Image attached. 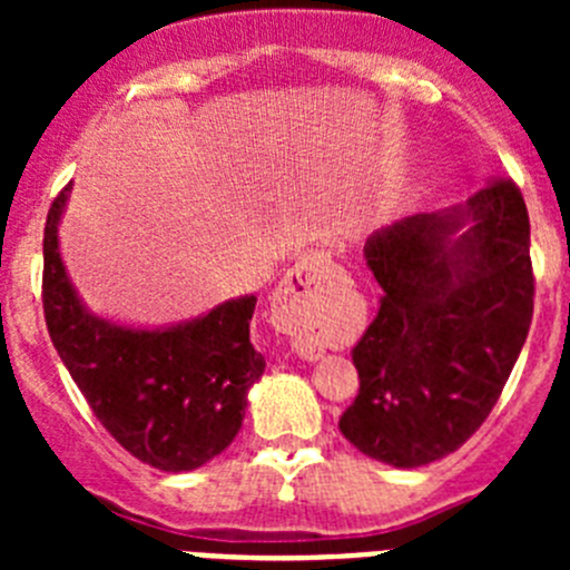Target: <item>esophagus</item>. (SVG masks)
I'll return each instance as SVG.
<instances>
[{
  "mask_svg": "<svg viewBox=\"0 0 570 570\" xmlns=\"http://www.w3.org/2000/svg\"><path fill=\"white\" fill-rule=\"evenodd\" d=\"M336 273L338 267L325 253H308L286 273V278L278 286V297H275V314H278V322L286 327V333L303 338L308 322H312L314 303L333 284ZM303 350L312 361L317 358V353H312L308 347Z\"/></svg>",
  "mask_w": 570,
  "mask_h": 570,
  "instance_id": "34e87169",
  "label": "esophagus"
}]
</instances>
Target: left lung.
I'll use <instances>...</instances> for the list:
<instances>
[{
	"mask_svg": "<svg viewBox=\"0 0 570 570\" xmlns=\"http://www.w3.org/2000/svg\"><path fill=\"white\" fill-rule=\"evenodd\" d=\"M381 312L353 350L361 389L338 419L366 458L416 469L469 441L532 322L530 217L513 181L372 234Z\"/></svg>",
	"mask_w": 570,
	"mask_h": 570,
	"instance_id": "left-lung-1",
	"label": "left lung"
}]
</instances>
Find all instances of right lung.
<instances>
[{
	"instance_id": "1",
	"label": "right lung",
	"mask_w": 570,
	"mask_h": 570,
	"mask_svg": "<svg viewBox=\"0 0 570 570\" xmlns=\"http://www.w3.org/2000/svg\"><path fill=\"white\" fill-rule=\"evenodd\" d=\"M71 187L57 195L43 232V314L57 355L107 433L137 461L170 474L200 469L237 439L264 372V355L250 344L256 295L157 327L90 312L60 253Z\"/></svg>"
}]
</instances>
